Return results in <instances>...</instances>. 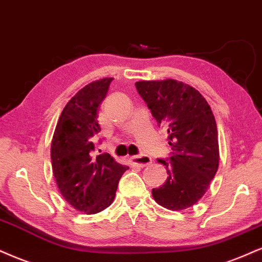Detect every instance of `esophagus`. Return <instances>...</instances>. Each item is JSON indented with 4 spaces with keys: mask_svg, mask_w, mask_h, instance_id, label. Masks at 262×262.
Wrapping results in <instances>:
<instances>
[{
    "mask_svg": "<svg viewBox=\"0 0 262 262\" xmlns=\"http://www.w3.org/2000/svg\"><path fill=\"white\" fill-rule=\"evenodd\" d=\"M151 161H152V160H151V157L146 156V155L130 157V162L133 163V165H137V166H139V167L149 166L150 163H151Z\"/></svg>",
    "mask_w": 262,
    "mask_h": 262,
    "instance_id": "1",
    "label": "esophagus"
}]
</instances>
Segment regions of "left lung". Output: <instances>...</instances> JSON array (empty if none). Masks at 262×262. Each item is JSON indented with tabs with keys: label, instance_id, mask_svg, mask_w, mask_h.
<instances>
[{
	"label": "left lung",
	"instance_id": "1",
	"mask_svg": "<svg viewBox=\"0 0 262 262\" xmlns=\"http://www.w3.org/2000/svg\"><path fill=\"white\" fill-rule=\"evenodd\" d=\"M135 86L159 125L167 128L172 146L169 160H157L168 176L152 189L154 199L172 211L188 209L206 193L219 168L215 116L199 91L182 81L141 80Z\"/></svg>",
	"mask_w": 262,
	"mask_h": 262
}]
</instances>
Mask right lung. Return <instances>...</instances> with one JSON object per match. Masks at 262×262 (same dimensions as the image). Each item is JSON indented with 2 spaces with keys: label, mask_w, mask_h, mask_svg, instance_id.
Returning <instances> with one entry per match:
<instances>
[{
  "label": "right lung",
  "mask_w": 262,
  "mask_h": 262,
  "mask_svg": "<svg viewBox=\"0 0 262 262\" xmlns=\"http://www.w3.org/2000/svg\"><path fill=\"white\" fill-rule=\"evenodd\" d=\"M113 78L85 85L59 116L51 143L52 172L59 191L75 210L94 215L113 203L118 182L128 169L108 154L95 156L99 107Z\"/></svg>",
  "instance_id": "obj_1"
}]
</instances>
